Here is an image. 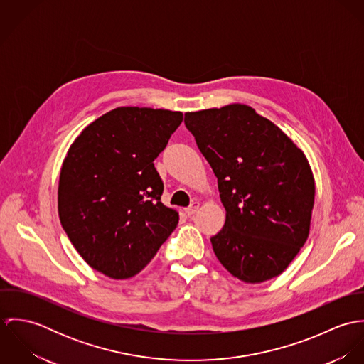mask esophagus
<instances>
[{
    "instance_id": "34e87169",
    "label": "esophagus",
    "mask_w": 364,
    "mask_h": 364,
    "mask_svg": "<svg viewBox=\"0 0 364 364\" xmlns=\"http://www.w3.org/2000/svg\"><path fill=\"white\" fill-rule=\"evenodd\" d=\"M199 206H200V205H199L198 202H193L189 208H183V211H185V214H186V215H192V214H195V213L198 211Z\"/></svg>"
}]
</instances>
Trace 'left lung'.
<instances>
[{"label":"left lung","mask_w":364,"mask_h":364,"mask_svg":"<svg viewBox=\"0 0 364 364\" xmlns=\"http://www.w3.org/2000/svg\"><path fill=\"white\" fill-rule=\"evenodd\" d=\"M217 176L225 223L210 238L220 263L245 283L279 276L310 232L315 182L307 156L248 105L185 113Z\"/></svg>","instance_id":"left-lung-1"}]
</instances>
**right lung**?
Listing matches in <instances>:
<instances>
[{
	"label": "right lung",
	"instance_id": "right-lung-1",
	"mask_svg": "<svg viewBox=\"0 0 364 364\" xmlns=\"http://www.w3.org/2000/svg\"><path fill=\"white\" fill-rule=\"evenodd\" d=\"M182 119L166 109L116 107L88 124L63 161L60 223L82 259L110 279L141 272L176 228L154 159Z\"/></svg>",
	"mask_w": 364,
	"mask_h": 364
}]
</instances>
